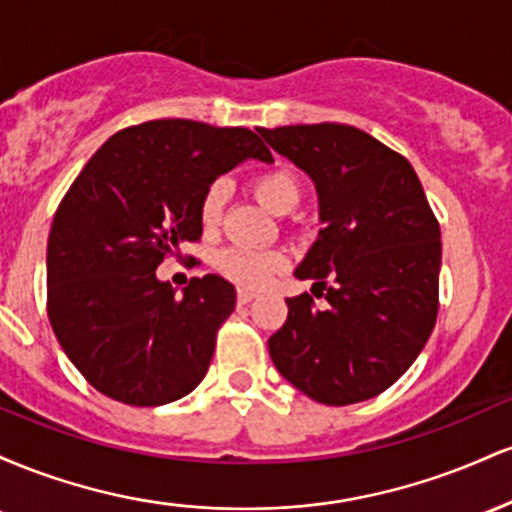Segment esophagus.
I'll return each mask as SVG.
<instances>
[{
  "label": "esophagus",
  "instance_id": "34e87169",
  "mask_svg": "<svg viewBox=\"0 0 512 512\" xmlns=\"http://www.w3.org/2000/svg\"><path fill=\"white\" fill-rule=\"evenodd\" d=\"M257 293L255 291H250V289H238V303H250L252 298H255Z\"/></svg>",
  "mask_w": 512,
  "mask_h": 512
}]
</instances>
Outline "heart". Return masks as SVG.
<instances>
[{"instance_id": "1", "label": "heart", "mask_w": 512, "mask_h": 512, "mask_svg": "<svg viewBox=\"0 0 512 512\" xmlns=\"http://www.w3.org/2000/svg\"><path fill=\"white\" fill-rule=\"evenodd\" d=\"M252 195L260 199L262 207H267L272 214H289V211L301 202V182L291 168L276 166L264 170V173L252 178L250 182ZM221 214V187H209L207 195L202 199L199 216H202L204 226H214ZM286 257L279 250L267 248H238L223 250L216 260L219 272L231 279L233 284L243 286V289H262L284 267Z\"/></svg>"}]
</instances>
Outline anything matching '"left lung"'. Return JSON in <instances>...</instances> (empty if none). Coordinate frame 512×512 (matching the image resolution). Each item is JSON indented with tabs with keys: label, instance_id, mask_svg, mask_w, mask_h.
<instances>
[{
	"label": "left lung",
	"instance_id": "left-lung-1",
	"mask_svg": "<svg viewBox=\"0 0 512 512\" xmlns=\"http://www.w3.org/2000/svg\"><path fill=\"white\" fill-rule=\"evenodd\" d=\"M257 132L315 182L322 228L296 276L327 301L286 298L269 356L320 404L380 395L416 361L438 317L440 226L424 187L407 158L351 125Z\"/></svg>",
	"mask_w": 512,
	"mask_h": 512
}]
</instances>
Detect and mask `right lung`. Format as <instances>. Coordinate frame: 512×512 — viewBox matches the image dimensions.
<instances>
[{
	"label": "right lung",
	"instance_id": "obj_1",
	"mask_svg": "<svg viewBox=\"0 0 512 512\" xmlns=\"http://www.w3.org/2000/svg\"><path fill=\"white\" fill-rule=\"evenodd\" d=\"M245 158L274 161L252 129L151 120L113 134L64 195L48 238V317L105 397L161 407L207 375L236 289L207 274L175 296L156 269L202 238L209 185Z\"/></svg>",
	"mask_w": 512,
	"mask_h": 512
}]
</instances>
